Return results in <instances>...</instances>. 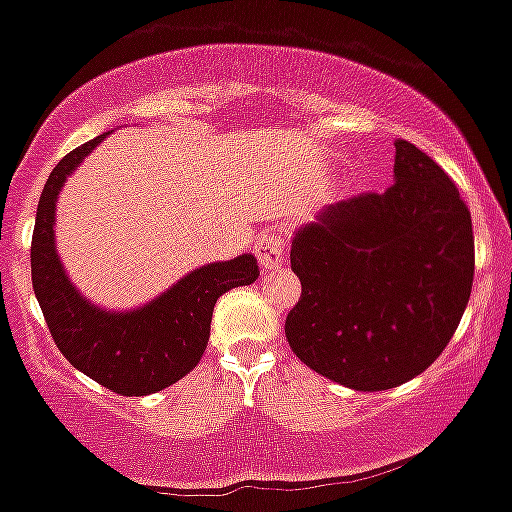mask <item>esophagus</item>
<instances>
[{
  "instance_id": "34e87169",
  "label": "esophagus",
  "mask_w": 512,
  "mask_h": 512,
  "mask_svg": "<svg viewBox=\"0 0 512 512\" xmlns=\"http://www.w3.org/2000/svg\"><path fill=\"white\" fill-rule=\"evenodd\" d=\"M284 247L286 238L282 230H267L257 238L255 243V255L265 269H277L284 262Z\"/></svg>"
}]
</instances>
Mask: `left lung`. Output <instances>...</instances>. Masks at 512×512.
<instances>
[{"mask_svg":"<svg viewBox=\"0 0 512 512\" xmlns=\"http://www.w3.org/2000/svg\"><path fill=\"white\" fill-rule=\"evenodd\" d=\"M294 355L355 391L415 379L452 340L474 282L471 213L447 172L396 140L393 184L318 211L296 230Z\"/></svg>","mask_w":512,"mask_h":512,"instance_id":"obj_1","label":"left lung"}]
</instances>
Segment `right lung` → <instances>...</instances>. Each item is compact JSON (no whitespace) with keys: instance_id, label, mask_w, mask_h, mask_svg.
Listing matches in <instances>:
<instances>
[{"instance_id":"right-lung-1","label":"right lung","mask_w":512,"mask_h":512,"mask_svg":"<svg viewBox=\"0 0 512 512\" xmlns=\"http://www.w3.org/2000/svg\"><path fill=\"white\" fill-rule=\"evenodd\" d=\"M106 136L67 153L50 172L36 211L31 279L50 335L67 362L109 391L148 396L192 372L209 342L218 296L252 284L260 269L252 255L211 262L133 311H106L84 299L55 250V201L65 179Z\"/></svg>"}]
</instances>
